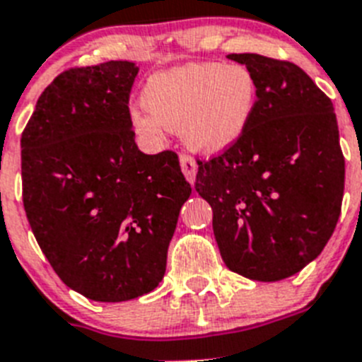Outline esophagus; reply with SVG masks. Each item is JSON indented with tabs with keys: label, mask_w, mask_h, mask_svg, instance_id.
I'll list each match as a JSON object with an SVG mask.
<instances>
[{
	"label": "esophagus",
	"mask_w": 362,
	"mask_h": 362,
	"mask_svg": "<svg viewBox=\"0 0 362 362\" xmlns=\"http://www.w3.org/2000/svg\"><path fill=\"white\" fill-rule=\"evenodd\" d=\"M179 161H181V170H183L185 177L188 179V183L194 185V181H196V174H197L196 161H194L188 153H181Z\"/></svg>",
	"instance_id": "34e87169"
}]
</instances>
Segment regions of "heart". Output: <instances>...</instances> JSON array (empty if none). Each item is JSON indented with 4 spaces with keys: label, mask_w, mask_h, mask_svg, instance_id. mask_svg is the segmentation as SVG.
<instances>
[{
    "label": "heart",
    "mask_w": 362,
    "mask_h": 362,
    "mask_svg": "<svg viewBox=\"0 0 362 362\" xmlns=\"http://www.w3.org/2000/svg\"><path fill=\"white\" fill-rule=\"evenodd\" d=\"M257 81L243 65L190 63L146 79L145 112L134 110L137 132L159 137L181 130L185 143L199 152H223L238 141L254 116Z\"/></svg>",
    "instance_id": "obj_1"
}]
</instances>
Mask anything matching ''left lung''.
I'll list each match as a JSON object with an SVG mask.
<instances>
[{
  "label": "left lung",
  "mask_w": 362,
  "mask_h": 362,
  "mask_svg": "<svg viewBox=\"0 0 362 362\" xmlns=\"http://www.w3.org/2000/svg\"><path fill=\"white\" fill-rule=\"evenodd\" d=\"M257 81V103L238 141L197 159L196 190L212 206L226 267L281 281L317 257L334 233L344 192V156L330 98L290 62L230 54Z\"/></svg>",
  "instance_id": "8db88e82"
}]
</instances>
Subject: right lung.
Segmentation results:
<instances>
[{
    "instance_id": "right-lung-1",
    "label": "right lung",
    "mask_w": 362,
    "mask_h": 362,
    "mask_svg": "<svg viewBox=\"0 0 362 362\" xmlns=\"http://www.w3.org/2000/svg\"><path fill=\"white\" fill-rule=\"evenodd\" d=\"M137 66L107 62L62 72L21 136L23 206L59 279L119 303L152 292L166 270L192 187L177 153L137 148L129 99Z\"/></svg>"
}]
</instances>
